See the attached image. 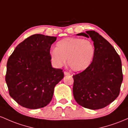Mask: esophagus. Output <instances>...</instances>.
<instances>
[{
	"label": "esophagus",
	"instance_id": "34e87169",
	"mask_svg": "<svg viewBox=\"0 0 128 128\" xmlns=\"http://www.w3.org/2000/svg\"><path fill=\"white\" fill-rule=\"evenodd\" d=\"M64 75H70V73L69 72L64 71Z\"/></svg>",
	"mask_w": 128,
	"mask_h": 128
}]
</instances>
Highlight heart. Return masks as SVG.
I'll use <instances>...</instances> for the list:
<instances>
[{"instance_id": "obj_1", "label": "heart", "mask_w": 128, "mask_h": 128, "mask_svg": "<svg viewBox=\"0 0 128 128\" xmlns=\"http://www.w3.org/2000/svg\"><path fill=\"white\" fill-rule=\"evenodd\" d=\"M95 55L94 44L88 40L68 37L58 42L57 48L50 51L53 63L61 66L68 60L70 68L75 72L84 71L91 64Z\"/></svg>"}]
</instances>
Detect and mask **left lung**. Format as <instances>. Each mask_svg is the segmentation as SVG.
Segmentation results:
<instances>
[{"label":"left lung","instance_id":"obj_1","mask_svg":"<svg viewBox=\"0 0 128 128\" xmlns=\"http://www.w3.org/2000/svg\"><path fill=\"white\" fill-rule=\"evenodd\" d=\"M77 35L91 37L95 55L86 70L72 76L73 96L82 106L93 110L103 108L120 94L123 81L121 59L114 47L98 32L88 31Z\"/></svg>","mask_w":128,"mask_h":128}]
</instances>
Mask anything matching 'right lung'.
I'll return each mask as SVG.
<instances>
[{
  "mask_svg": "<svg viewBox=\"0 0 128 128\" xmlns=\"http://www.w3.org/2000/svg\"><path fill=\"white\" fill-rule=\"evenodd\" d=\"M56 38L34 34L18 44L8 58L5 81L10 96L22 106H46L64 78L63 70L51 65L50 48Z\"/></svg>",
  "mask_w": 128,
  "mask_h": 128,
  "instance_id": "add662e5",
  "label": "right lung"
}]
</instances>
